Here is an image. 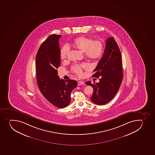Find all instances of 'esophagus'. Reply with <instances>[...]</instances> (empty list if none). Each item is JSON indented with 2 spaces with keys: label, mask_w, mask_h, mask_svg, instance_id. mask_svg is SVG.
<instances>
[{
  "label": "esophagus",
  "mask_w": 155,
  "mask_h": 155,
  "mask_svg": "<svg viewBox=\"0 0 155 155\" xmlns=\"http://www.w3.org/2000/svg\"><path fill=\"white\" fill-rule=\"evenodd\" d=\"M84 84H85L84 81H79L78 82V86L82 85H84Z\"/></svg>",
  "instance_id": "obj_1"
}]
</instances>
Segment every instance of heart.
Here are the masks:
<instances>
[{"mask_svg":"<svg viewBox=\"0 0 155 155\" xmlns=\"http://www.w3.org/2000/svg\"><path fill=\"white\" fill-rule=\"evenodd\" d=\"M74 46L82 52L89 59H95L101 55L103 50V44L98 40H94L88 37L82 36L75 38L73 41ZM70 50L68 45H65L61 50V56L62 58H66ZM88 68V65L86 63L76 64L72 67V70L77 75L81 76L83 74V70Z\"/></svg>","mask_w":155,"mask_h":155,"instance_id":"heart-1","label":"heart"}]
</instances>
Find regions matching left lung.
<instances>
[{
	"mask_svg": "<svg viewBox=\"0 0 155 155\" xmlns=\"http://www.w3.org/2000/svg\"><path fill=\"white\" fill-rule=\"evenodd\" d=\"M94 72L92 77L100 79L94 84L86 82L93 88L91 100L96 104H105L117 94L123 78L121 53L113 37L106 40L104 53Z\"/></svg>",
	"mask_w": 155,
	"mask_h": 155,
	"instance_id": "8db88e82",
	"label": "left lung"
}]
</instances>
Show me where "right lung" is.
<instances>
[{
    "mask_svg": "<svg viewBox=\"0 0 155 155\" xmlns=\"http://www.w3.org/2000/svg\"><path fill=\"white\" fill-rule=\"evenodd\" d=\"M61 35H50L40 46L36 55L38 85L46 99L59 108L68 106L71 92L77 86L74 80H60L57 69L60 65L59 40Z\"/></svg>",
    "mask_w": 155,
    "mask_h": 155,
    "instance_id": "add662e5",
    "label": "right lung"
}]
</instances>
